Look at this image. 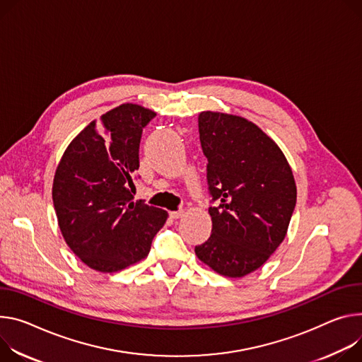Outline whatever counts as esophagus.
<instances>
[{
    "instance_id": "obj_1",
    "label": "esophagus",
    "mask_w": 362,
    "mask_h": 362,
    "mask_svg": "<svg viewBox=\"0 0 362 362\" xmlns=\"http://www.w3.org/2000/svg\"><path fill=\"white\" fill-rule=\"evenodd\" d=\"M169 215H170L172 219H179V218L183 216V211H182V209H180V211H173V212H170Z\"/></svg>"
}]
</instances>
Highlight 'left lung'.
Instances as JSON below:
<instances>
[{
  "label": "left lung",
  "mask_w": 362,
  "mask_h": 362,
  "mask_svg": "<svg viewBox=\"0 0 362 362\" xmlns=\"http://www.w3.org/2000/svg\"><path fill=\"white\" fill-rule=\"evenodd\" d=\"M208 158L212 234L194 252L225 277L259 269L283 243L296 206V183L280 147L251 121L222 112L199 114Z\"/></svg>",
  "instance_id": "left-lung-1"
}]
</instances>
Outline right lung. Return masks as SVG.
I'll return each instance as SVG.
<instances>
[{
	"label": "right lung",
	"instance_id": "1",
	"mask_svg": "<svg viewBox=\"0 0 362 362\" xmlns=\"http://www.w3.org/2000/svg\"><path fill=\"white\" fill-rule=\"evenodd\" d=\"M156 112L122 104L86 125L63 153L53 205L69 248L96 272L114 273L147 257L168 212L134 199L143 128Z\"/></svg>",
	"mask_w": 362,
	"mask_h": 362
}]
</instances>
